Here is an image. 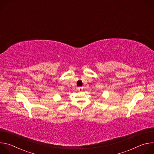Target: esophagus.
<instances>
[{
  "label": "esophagus",
  "instance_id": "1",
  "mask_svg": "<svg viewBox=\"0 0 154 154\" xmlns=\"http://www.w3.org/2000/svg\"><path fill=\"white\" fill-rule=\"evenodd\" d=\"M77 90H78L79 91H82L83 90V87H79L78 88H77Z\"/></svg>",
  "mask_w": 154,
  "mask_h": 154
}]
</instances>
